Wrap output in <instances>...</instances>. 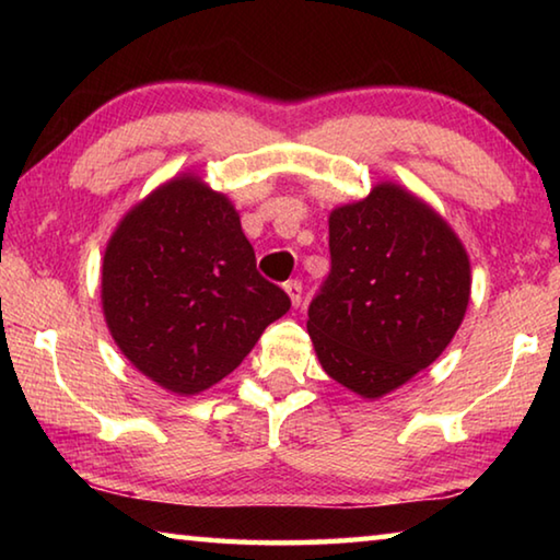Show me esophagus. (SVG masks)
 I'll return each instance as SVG.
<instances>
[{
    "label": "esophagus",
    "mask_w": 560,
    "mask_h": 560,
    "mask_svg": "<svg viewBox=\"0 0 560 560\" xmlns=\"http://www.w3.org/2000/svg\"><path fill=\"white\" fill-rule=\"evenodd\" d=\"M283 289H287V293H289V299H291L293 306H299V303H301V291H303L301 281H299V279H291V281L283 283Z\"/></svg>",
    "instance_id": "1"
}]
</instances>
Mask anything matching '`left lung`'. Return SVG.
Here are the masks:
<instances>
[{
  "label": "left lung",
  "instance_id": "8db88e82",
  "mask_svg": "<svg viewBox=\"0 0 560 560\" xmlns=\"http://www.w3.org/2000/svg\"><path fill=\"white\" fill-rule=\"evenodd\" d=\"M330 271L308 306L324 371L381 397L440 358L469 303V259L447 222L397 185L328 220Z\"/></svg>",
  "mask_w": 560,
  "mask_h": 560
}]
</instances>
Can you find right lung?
<instances>
[{"instance_id": "add662e5", "label": "right lung", "mask_w": 560, "mask_h": 560, "mask_svg": "<svg viewBox=\"0 0 560 560\" xmlns=\"http://www.w3.org/2000/svg\"><path fill=\"white\" fill-rule=\"evenodd\" d=\"M101 289L122 355L177 395L220 383L291 308L287 291L257 271L232 202L189 175L126 214Z\"/></svg>"}]
</instances>
